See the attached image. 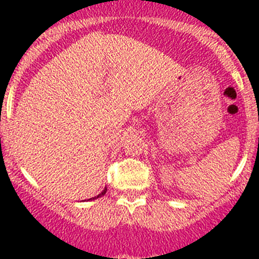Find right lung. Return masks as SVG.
Wrapping results in <instances>:
<instances>
[{
  "instance_id": "right-lung-1",
  "label": "right lung",
  "mask_w": 259,
  "mask_h": 259,
  "mask_svg": "<svg viewBox=\"0 0 259 259\" xmlns=\"http://www.w3.org/2000/svg\"><path fill=\"white\" fill-rule=\"evenodd\" d=\"M105 193H106V188H105V189H104V191H102V192H101V193L98 194L97 197H93V200H95V198H98V197H101V196H104V194H105ZM91 200H92V198H91Z\"/></svg>"
}]
</instances>
